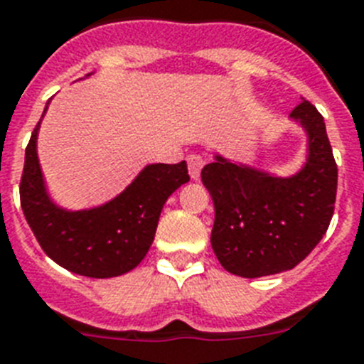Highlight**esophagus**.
Returning <instances> with one entry per match:
<instances>
[{"label": "esophagus", "mask_w": 364, "mask_h": 364, "mask_svg": "<svg viewBox=\"0 0 364 364\" xmlns=\"http://www.w3.org/2000/svg\"><path fill=\"white\" fill-rule=\"evenodd\" d=\"M188 164V173H191L192 179H200V172H202L203 161L200 155H188L187 159Z\"/></svg>", "instance_id": "obj_1"}]
</instances>
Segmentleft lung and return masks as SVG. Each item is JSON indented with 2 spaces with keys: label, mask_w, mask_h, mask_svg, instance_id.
Listing matches in <instances>:
<instances>
[{
  "label": "left lung",
  "mask_w": 364,
  "mask_h": 364,
  "mask_svg": "<svg viewBox=\"0 0 364 364\" xmlns=\"http://www.w3.org/2000/svg\"><path fill=\"white\" fill-rule=\"evenodd\" d=\"M289 117L309 136V156L295 176H271L220 155L202 170L215 203L211 247L220 265L237 277L294 269L320 243L333 218L338 170L323 117L309 100Z\"/></svg>",
  "instance_id": "8db88e82"
}]
</instances>
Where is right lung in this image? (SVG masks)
Masks as SVG:
<instances>
[{
	"instance_id": "right-lung-1",
	"label": "right lung",
	"mask_w": 364,
	"mask_h": 364,
	"mask_svg": "<svg viewBox=\"0 0 364 364\" xmlns=\"http://www.w3.org/2000/svg\"><path fill=\"white\" fill-rule=\"evenodd\" d=\"M38 127L41 121L26 147L20 203L41 249L55 264L82 277L110 279L129 273L151 247L162 205L191 179L187 162L147 164L105 205L67 211L50 200L44 187L37 156Z\"/></svg>"
}]
</instances>
